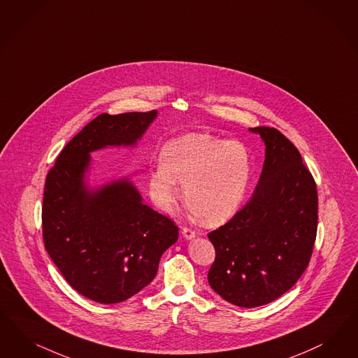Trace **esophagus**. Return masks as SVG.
<instances>
[{
    "label": "esophagus",
    "mask_w": 358,
    "mask_h": 358,
    "mask_svg": "<svg viewBox=\"0 0 358 358\" xmlns=\"http://www.w3.org/2000/svg\"><path fill=\"white\" fill-rule=\"evenodd\" d=\"M182 236L185 237V240H194L195 238V231H191L189 228H183L182 229Z\"/></svg>",
    "instance_id": "1"
}]
</instances>
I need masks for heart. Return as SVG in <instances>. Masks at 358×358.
Returning <instances> with one entry per match:
<instances>
[{
  "label": "heart",
  "mask_w": 358,
  "mask_h": 358,
  "mask_svg": "<svg viewBox=\"0 0 358 358\" xmlns=\"http://www.w3.org/2000/svg\"><path fill=\"white\" fill-rule=\"evenodd\" d=\"M148 176L151 201L171 212L183 185L187 204L210 224H222L238 210L246 195L252 159L238 141L188 133L169 141Z\"/></svg>",
  "instance_id": "obj_1"
}]
</instances>
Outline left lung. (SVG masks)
<instances>
[{
  "mask_svg": "<svg viewBox=\"0 0 358 358\" xmlns=\"http://www.w3.org/2000/svg\"><path fill=\"white\" fill-rule=\"evenodd\" d=\"M265 143L253 196L208 238L216 259L209 286L243 308L282 296L301 277L317 231V191L298 149L274 127H250Z\"/></svg>",
  "mask_w": 358,
  "mask_h": 358,
  "instance_id": "8db88e82",
  "label": "left lung"
}]
</instances>
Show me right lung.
Wrapping results in <instances>:
<instances>
[{
	"instance_id": "1",
	"label": "right lung",
	"mask_w": 358,
	"mask_h": 358,
	"mask_svg": "<svg viewBox=\"0 0 358 358\" xmlns=\"http://www.w3.org/2000/svg\"><path fill=\"white\" fill-rule=\"evenodd\" d=\"M157 117V110L96 117L69 141L47 175V253L71 287L97 303H121L145 289L162 254L178 241V227L146 206L127 176L90 185L91 152L136 148Z\"/></svg>"
}]
</instances>
